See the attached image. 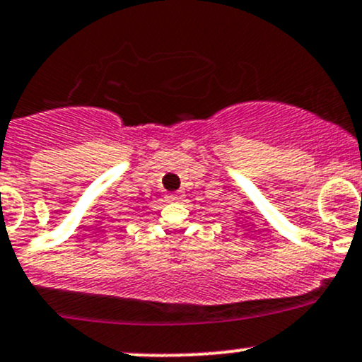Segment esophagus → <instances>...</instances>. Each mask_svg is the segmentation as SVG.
<instances>
[{
  "label": "esophagus",
  "mask_w": 362,
  "mask_h": 362,
  "mask_svg": "<svg viewBox=\"0 0 362 362\" xmlns=\"http://www.w3.org/2000/svg\"><path fill=\"white\" fill-rule=\"evenodd\" d=\"M182 197H184V194H182V192H171V194H166V199H168V201H180Z\"/></svg>",
  "instance_id": "34e87169"
}]
</instances>
